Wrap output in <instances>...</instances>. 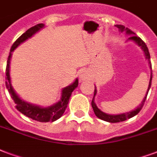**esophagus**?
Wrapping results in <instances>:
<instances>
[{"label": "esophagus", "instance_id": "34e87169", "mask_svg": "<svg viewBox=\"0 0 157 157\" xmlns=\"http://www.w3.org/2000/svg\"><path fill=\"white\" fill-rule=\"evenodd\" d=\"M79 78L81 81H83V80H86L89 78V74L88 73V71H86V70H83L80 73L79 75Z\"/></svg>", "mask_w": 157, "mask_h": 157}]
</instances>
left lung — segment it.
<instances>
[{
    "label": "left lung",
    "instance_id": "obj_1",
    "mask_svg": "<svg viewBox=\"0 0 157 157\" xmlns=\"http://www.w3.org/2000/svg\"><path fill=\"white\" fill-rule=\"evenodd\" d=\"M116 27H117L119 29V31L120 32H123V31H126V33L128 34V35H131L130 37L128 38V40H131L133 41V42H135V43L138 45L140 48H141L143 52H144L145 56H146V59H147V60H148V63H149V65H150V68L151 69V60H150V53H149V50H148V48L147 47V44H145V42L142 40H141L140 37L138 36H136L135 35V33L132 32L131 29H129L128 28H125V26L122 25H115ZM151 79H152V70L151 72V78H150V82H149V85H148V88H147V94L145 95L144 98L142 100V102L140 105L136 108V109H134V110L131 111V112H128V113H121V114H117V115H113V114H108L105 113H103L102 111H101L99 108H98L96 105V103L94 102V97L97 94V88L95 87V89H94V98L92 100V107H93V109H94V112L95 115H96L98 118L102 119L103 121H106V122H123V121H126L127 119H129L131 117H132L136 116V114H138V113L141 111V109L142 108L143 105H144L145 101L147 99V94H148V92L150 90L151 85Z\"/></svg>",
    "mask_w": 157,
    "mask_h": 157
}]
</instances>
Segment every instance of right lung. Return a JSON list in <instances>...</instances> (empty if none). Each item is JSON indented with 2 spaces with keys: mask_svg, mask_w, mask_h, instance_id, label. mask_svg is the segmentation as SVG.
<instances>
[{
  "mask_svg": "<svg viewBox=\"0 0 157 157\" xmlns=\"http://www.w3.org/2000/svg\"><path fill=\"white\" fill-rule=\"evenodd\" d=\"M44 27V24H38L35 25V26L29 28L23 35H21L16 40V42L12 44L10 51V55H9V57H8V59H7L6 69V88L10 93V96L12 98V99L14 100V102L16 104V108H17V110L19 112H21V113L24 114L29 118H32L33 120H35V121H38V122H55V121L60 118L62 117L66 108H67V106H68L72 92L74 91L78 85V78H76L72 84L67 86V87L62 89V95H61V98L59 102L53 104V105L49 106V107L43 108V107L29 103V102H27L23 99H21V98L18 96V94H16V91L14 90V88L11 85L10 75V63L11 55H12V52L21 43H23L26 40L30 38L31 36L35 35V33L38 32L39 30H40Z\"/></svg>",
  "mask_w": 157,
  "mask_h": 157,
  "instance_id": "right-lung-1",
  "label": "right lung"
}]
</instances>
